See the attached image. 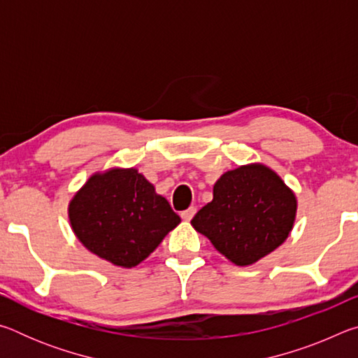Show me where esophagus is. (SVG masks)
I'll use <instances>...</instances> for the list:
<instances>
[{
  "instance_id": "34e87169",
  "label": "esophagus",
  "mask_w": 358,
  "mask_h": 358,
  "mask_svg": "<svg viewBox=\"0 0 358 358\" xmlns=\"http://www.w3.org/2000/svg\"><path fill=\"white\" fill-rule=\"evenodd\" d=\"M196 211H197V208H196V207H189L187 210L181 211V217H183L185 221H191V220H192V216L196 215Z\"/></svg>"
}]
</instances>
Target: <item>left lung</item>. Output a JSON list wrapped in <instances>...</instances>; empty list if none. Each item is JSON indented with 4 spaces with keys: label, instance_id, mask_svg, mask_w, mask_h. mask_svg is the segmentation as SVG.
<instances>
[{
    "label": "left lung",
    "instance_id": "8db88e82",
    "mask_svg": "<svg viewBox=\"0 0 358 358\" xmlns=\"http://www.w3.org/2000/svg\"><path fill=\"white\" fill-rule=\"evenodd\" d=\"M295 211V196L273 171L243 166L216 181L213 201L191 224L234 264L251 265L287 238Z\"/></svg>",
    "mask_w": 358,
    "mask_h": 358
}]
</instances>
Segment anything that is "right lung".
<instances>
[{
    "label": "right lung",
    "instance_id": "add662e5",
    "mask_svg": "<svg viewBox=\"0 0 358 358\" xmlns=\"http://www.w3.org/2000/svg\"><path fill=\"white\" fill-rule=\"evenodd\" d=\"M69 220L87 250L118 266H136L181 221L136 169L96 173L69 205Z\"/></svg>",
    "mask_w": 358,
    "mask_h": 358
}]
</instances>
